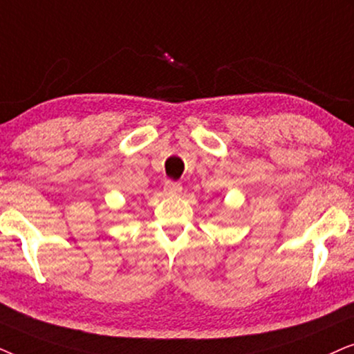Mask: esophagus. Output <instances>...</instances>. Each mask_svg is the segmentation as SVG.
<instances>
[{"mask_svg": "<svg viewBox=\"0 0 354 354\" xmlns=\"http://www.w3.org/2000/svg\"><path fill=\"white\" fill-rule=\"evenodd\" d=\"M163 189L168 196H178V194H181L183 186H181V183H178V181H167L165 183Z\"/></svg>", "mask_w": 354, "mask_h": 354, "instance_id": "obj_1", "label": "esophagus"}]
</instances>
